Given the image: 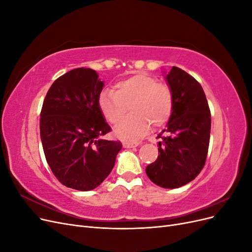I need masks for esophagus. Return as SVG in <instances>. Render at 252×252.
Wrapping results in <instances>:
<instances>
[{"label": "esophagus", "instance_id": "1", "mask_svg": "<svg viewBox=\"0 0 252 252\" xmlns=\"http://www.w3.org/2000/svg\"><path fill=\"white\" fill-rule=\"evenodd\" d=\"M140 145V143H136V142H124L123 143V146L125 148H133V147H138Z\"/></svg>", "mask_w": 252, "mask_h": 252}]
</instances>
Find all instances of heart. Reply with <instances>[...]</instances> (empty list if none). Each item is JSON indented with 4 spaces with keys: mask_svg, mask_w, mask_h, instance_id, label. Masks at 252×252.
<instances>
[{
    "mask_svg": "<svg viewBox=\"0 0 252 252\" xmlns=\"http://www.w3.org/2000/svg\"><path fill=\"white\" fill-rule=\"evenodd\" d=\"M98 108L104 119L117 124L129 106L132 116L114 127V133L126 141L143 138L151 125L158 128L169 121L173 110V94L167 84L155 77L134 74L119 81L113 91L105 90L98 96Z\"/></svg>",
    "mask_w": 252,
    "mask_h": 252,
    "instance_id": "obj_1",
    "label": "heart"
}]
</instances>
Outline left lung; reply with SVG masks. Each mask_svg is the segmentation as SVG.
<instances>
[{
	"label": "left lung",
	"mask_w": 252,
	"mask_h": 252,
	"mask_svg": "<svg viewBox=\"0 0 252 252\" xmlns=\"http://www.w3.org/2000/svg\"><path fill=\"white\" fill-rule=\"evenodd\" d=\"M173 94V110L158 138V157L146 167L148 178L159 187L179 188L194 180L207 158L211 117L201 84L172 66L165 77Z\"/></svg>",
	"instance_id": "left-lung-1"
}]
</instances>
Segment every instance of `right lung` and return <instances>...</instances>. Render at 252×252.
<instances>
[{
	"label": "right lung",
	"mask_w": 252,
	"mask_h": 252,
	"mask_svg": "<svg viewBox=\"0 0 252 252\" xmlns=\"http://www.w3.org/2000/svg\"><path fill=\"white\" fill-rule=\"evenodd\" d=\"M104 82L90 68H77L58 78L45 96L40 133L45 158L66 187L88 191L111 172L119 141L102 140L111 128L98 108Z\"/></svg>",
	"instance_id": "add662e5"
}]
</instances>
